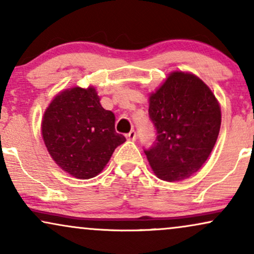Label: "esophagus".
<instances>
[{
  "label": "esophagus",
  "instance_id": "obj_1",
  "mask_svg": "<svg viewBox=\"0 0 254 254\" xmlns=\"http://www.w3.org/2000/svg\"><path fill=\"white\" fill-rule=\"evenodd\" d=\"M127 138L129 140H136V138H137V133H136V131L134 130H131L129 133L127 134Z\"/></svg>",
  "mask_w": 254,
  "mask_h": 254
}]
</instances>
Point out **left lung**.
I'll return each instance as SVG.
<instances>
[{
    "label": "left lung",
    "instance_id": "8db88e82",
    "mask_svg": "<svg viewBox=\"0 0 254 254\" xmlns=\"http://www.w3.org/2000/svg\"><path fill=\"white\" fill-rule=\"evenodd\" d=\"M149 116L156 140L144 149L153 172L176 182L197 172L219 133L221 114L208 86L191 73L173 72L150 96Z\"/></svg>",
    "mask_w": 254,
    "mask_h": 254
}]
</instances>
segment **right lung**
<instances>
[{"label": "right lung", "mask_w": 254, "mask_h": 254, "mask_svg": "<svg viewBox=\"0 0 254 254\" xmlns=\"http://www.w3.org/2000/svg\"><path fill=\"white\" fill-rule=\"evenodd\" d=\"M42 134L50 156L79 179L97 176L125 137L115 129V115L99 103L94 88L79 86L57 95L44 114Z\"/></svg>", "instance_id": "right-lung-1"}]
</instances>
